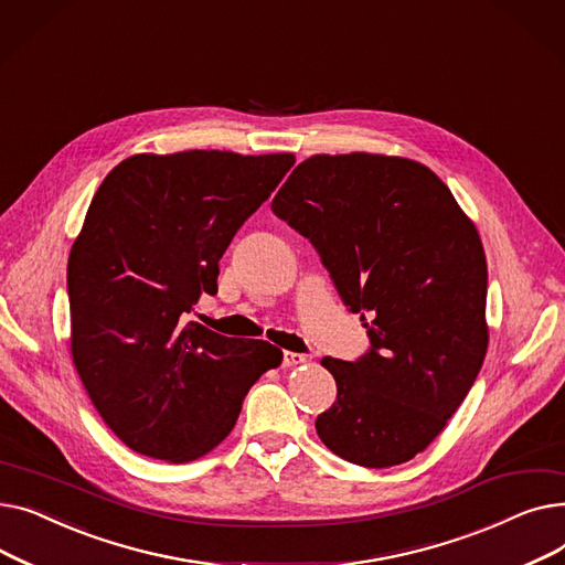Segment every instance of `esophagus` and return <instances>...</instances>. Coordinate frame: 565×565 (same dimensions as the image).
<instances>
[{
    "instance_id": "obj_1",
    "label": "esophagus",
    "mask_w": 565,
    "mask_h": 565,
    "mask_svg": "<svg viewBox=\"0 0 565 565\" xmlns=\"http://www.w3.org/2000/svg\"><path fill=\"white\" fill-rule=\"evenodd\" d=\"M307 362H309L307 354H300V352H284V369L300 366V364H307Z\"/></svg>"
}]
</instances>
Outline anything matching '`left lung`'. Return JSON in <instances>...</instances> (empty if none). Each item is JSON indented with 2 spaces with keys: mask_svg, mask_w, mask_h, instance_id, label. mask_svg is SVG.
<instances>
[{
  "mask_svg": "<svg viewBox=\"0 0 565 565\" xmlns=\"http://www.w3.org/2000/svg\"><path fill=\"white\" fill-rule=\"evenodd\" d=\"M309 237L371 350L322 358L337 401L318 437L348 462L412 460L449 424L488 352L481 235L426 164L396 156H311L273 199Z\"/></svg>",
  "mask_w": 565,
  "mask_h": 565,
  "instance_id": "1",
  "label": "left lung"
}]
</instances>
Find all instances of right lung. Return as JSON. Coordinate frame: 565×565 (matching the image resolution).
<instances>
[{
  "instance_id": "add662e5",
  "label": "right lung",
  "mask_w": 565,
  "mask_h": 565,
  "mask_svg": "<svg viewBox=\"0 0 565 565\" xmlns=\"http://www.w3.org/2000/svg\"><path fill=\"white\" fill-rule=\"evenodd\" d=\"M292 153H137L88 205L68 256L71 354L84 390L132 451L190 462L233 430L252 384L284 352L183 322L217 292L235 231Z\"/></svg>"
}]
</instances>
